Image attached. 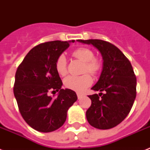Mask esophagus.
<instances>
[{"mask_svg": "<svg viewBox=\"0 0 150 150\" xmlns=\"http://www.w3.org/2000/svg\"><path fill=\"white\" fill-rule=\"evenodd\" d=\"M77 96H78V99H79V100H81V99L83 97V96H82V94H80V93H77Z\"/></svg>", "mask_w": 150, "mask_h": 150, "instance_id": "34e87169", "label": "esophagus"}]
</instances>
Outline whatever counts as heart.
<instances>
[{
    "instance_id": "b5f03b06",
    "label": "heart",
    "mask_w": 150,
    "mask_h": 150,
    "mask_svg": "<svg viewBox=\"0 0 150 150\" xmlns=\"http://www.w3.org/2000/svg\"><path fill=\"white\" fill-rule=\"evenodd\" d=\"M72 55L85 63V71L96 74L101 67L100 60L94 57L93 51L87 47H79L73 51ZM55 69L60 75H65L67 73V59L64 54H61L55 62ZM92 78L89 75L81 76L68 75L64 80V85L67 89L73 91L82 93L92 84Z\"/></svg>"
}]
</instances>
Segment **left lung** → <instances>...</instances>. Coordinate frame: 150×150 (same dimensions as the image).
I'll list each match as a JSON object with an SVG mask.
<instances>
[{
	"label": "left lung",
	"instance_id": "left-lung-1",
	"mask_svg": "<svg viewBox=\"0 0 150 150\" xmlns=\"http://www.w3.org/2000/svg\"><path fill=\"white\" fill-rule=\"evenodd\" d=\"M77 41L93 46L103 61L100 79L91 88L100 93L89 96L92 104L86 111L87 121L98 129L114 128L128 116L135 100L136 77L132 66L118 48L107 41Z\"/></svg>",
	"mask_w": 150,
	"mask_h": 150
}]
</instances>
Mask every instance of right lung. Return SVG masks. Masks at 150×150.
Returning a JSON list of instances; mask_svg holds the SVG:
<instances>
[{"instance_id":"obj_1","label":"right lung","mask_w":150,"mask_h":150,"mask_svg":"<svg viewBox=\"0 0 150 150\" xmlns=\"http://www.w3.org/2000/svg\"><path fill=\"white\" fill-rule=\"evenodd\" d=\"M71 41H51L33 47L25 57L15 73L14 95L19 111L31 128L50 132L65 122L67 113L77 100L75 92L61 89L62 82L55 69L57 58ZM50 90L59 91L54 98Z\"/></svg>"}]
</instances>
